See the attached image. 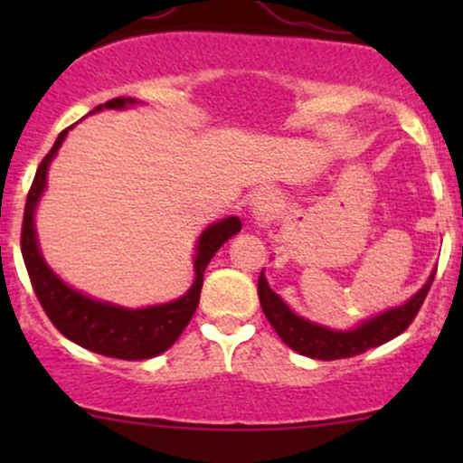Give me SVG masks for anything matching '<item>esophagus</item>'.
<instances>
[{"label":"esophagus","instance_id":"34e87169","mask_svg":"<svg viewBox=\"0 0 463 463\" xmlns=\"http://www.w3.org/2000/svg\"><path fill=\"white\" fill-rule=\"evenodd\" d=\"M269 211H272V195L269 194H257V198L252 200V217L259 226L268 224L269 222Z\"/></svg>","mask_w":463,"mask_h":463}]
</instances>
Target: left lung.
<instances>
[{
  "instance_id": "1",
  "label": "left lung",
  "mask_w": 463,
  "mask_h": 463,
  "mask_svg": "<svg viewBox=\"0 0 463 463\" xmlns=\"http://www.w3.org/2000/svg\"><path fill=\"white\" fill-rule=\"evenodd\" d=\"M433 279L435 272L411 300H407L402 307H396V309H390L381 313V316L372 317V320L364 322L354 331H331V328H324L320 324H313L305 320V317L296 316L280 300V296L269 289L263 272L259 276L257 289L265 317H268L274 331L279 333V337L283 339L287 346L296 350V353L305 354V357L333 361L354 357V354L381 346V344L390 342V339L398 337L402 331H407L409 324L416 320L420 307H422L429 289H431Z\"/></svg>"
}]
</instances>
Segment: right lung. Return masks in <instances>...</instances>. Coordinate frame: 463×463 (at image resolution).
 <instances>
[{
  "instance_id": "obj_1",
  "label": "right lung",
  "mask_w": 463,
  "mask_h": 463,
  "mask_svg": "<svg viewBox=\"0 0 463 463\" xmlns=\"http://www.w3.org/2000/svg\"><path fill=\"white\" fill-rule=\"evenodd\" d=\"M128 104H135V99L113 98L106 104L95 106L93 113L99 109H124ZM69 128L58 135L54 147L41 161L28 191V200H25L24 226H21V254H24L32 289H34L36 298H39L52 324L78 346L93 350L104 357L126 361L156 357L172 346L180 337V333L184 331L191 316L198 309L206 265L222 243L241 231V222L237 217H226V220L217 222L202 232L194 263L195 283L191 285V289L183 298L167 302V305L147 307V309H124V307L87 298L80 291H73L47 268L39 252L34 232V209L45 189L47 167H50L62 139L67 137Z\"/></svg>"
}]
</instances>
